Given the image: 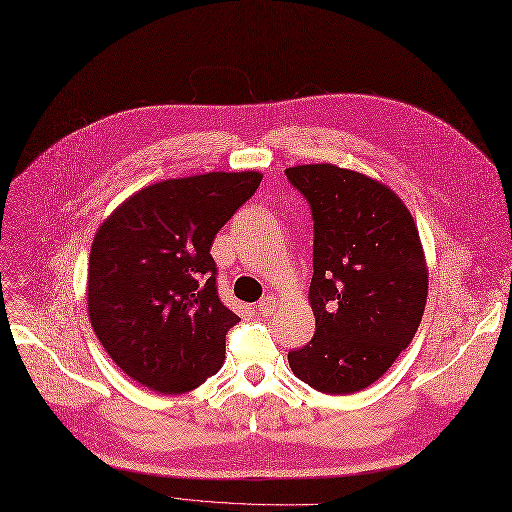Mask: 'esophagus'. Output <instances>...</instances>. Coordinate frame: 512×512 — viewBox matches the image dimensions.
Here are the masks:
<instances>
[{
    "label": "esophagus",
    "mask_w": 512,
    "mask_h": 512,
    "mask_svg": "<svg viewBox=\"0 0 512 512\" xmlns=\"http://www.w3.org/2000/svg\"><path fill=\"white\" fill-rule=\"evenodd\" d=\"M276 307H278V301H276L274 297H263V299L257 303V311H259L261 315H272V313L276 311Z\"/></svg>",
    "instance_id": "1"
}]
</instances>
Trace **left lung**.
I'll return each instance as SVG.
<instances>
[{
  "label": "left lung",
  "instance_id": "left-lung-1",
  "mask_svg": "<svg viewBox=\"0 0 512 512\" xmlns=\"http://www.w3.org/2000/svg\"><path fill=\"white\" fill-rule=\"evenodd\" d=\"M284 174L313 215L315 334L288 363L319 392L353 394L378 382L419 328L427 301L419 230L400 197L365 174L332 164Z\"/></svg>",
  "mask_w": 512,
  "mask_h": 512
}]
</instances>
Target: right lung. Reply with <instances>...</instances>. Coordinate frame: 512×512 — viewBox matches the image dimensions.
Here are the masks:
<instances>
[{"instance_id": "1", "label": "right lung", "mask_w": 512, "mask_h": 512, "mask_svg": "<svg viewBox=\"0 0 512 512\" xmlns=\"http://www.w3.org/2000/svg\"><path fill=\"white\" fill-rule=\"evenodd\" d=\"M259 172H209L145 186L107 218L89 257L87 307L105 353L159 394L201 386L238 324L218 297L215 234L251 199Z\"/></svg>"}]
</instances>
